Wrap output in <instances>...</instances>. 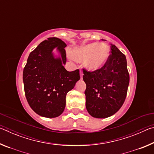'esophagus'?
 Masks as SVG:
<instances>
[{"instance_id":"34e87169","label":"esophagus","mask_w":154,"mask_h":154,"mask_svg":"<svg viewBox=\"0 0 154 154\" xmlns=\"http://www.w3.org/2000/svg\"><path fill=\"white\" fill-rule=\"evenodd\" d=\"M83 72L82 71H80V77H81V79H83Z\"/></svg>"}]
</instances>
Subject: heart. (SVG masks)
<instances>
[{
    "instance_id": "b5f03b06",
    "label": "heart",
    "mask_w": 154,
    "mask_h": 154,
    "mask_svg": "<svg viewBox=\"0 0 154 154\" xmlns=\"http://www.w3.org/2000/svg\"><path fill=\"white\" fill-rule=\"evenodd\" d=\"M110 50L107 46L103 44L93 43L82 48H75L69 57L77 61L84 60V65L90 71H96L100 69L107 61Z\"/></svg>"
}]
</instances>
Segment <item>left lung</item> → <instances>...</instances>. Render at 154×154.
<instances>
[{
  "label": "left lung",
  "mask_w": 154,
  "mask_h": 154,
  "mask_svg": "<svg viewBox=\"0 0 154 154\" xmlns=\"http://www.w3.org/2000/svg\"><path fill=\"white\" fill-rule=\"evenodd\" d=\"M111 54L104 66L94 71L83 69L86 84L85 106L91 116L109 118L119 111L126 97L130 77L126 56L111 44Z\"/></svg>",
  "instance_id": "obj_1"
}]
</instances>
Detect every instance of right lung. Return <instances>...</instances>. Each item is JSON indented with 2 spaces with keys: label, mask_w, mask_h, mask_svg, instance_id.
Returning a JSON list of instances; mask_svg holds the SVG:
<instances>
[{
  "label": "right lung",
  "mask_w": 154,
  "mask_h": 154,
  "mask_svg": "<svg viewBox=\"0 0 154 154\" xmlns=\"http://www.w3.org/2000/svg\"><path fill=\"white\" fill-rule=\"evenodd\" d=\"M66 44L56 37L48 38L30 54L23 71L26 98L31 109L45 118H56L63 113L66 94L80 79L79 70L67 71L63 64ZM56 48L61 56L55 58Z\"/></svg>",
  "instance_id": "1"
}]
</instances>
